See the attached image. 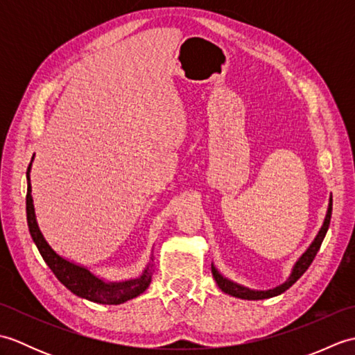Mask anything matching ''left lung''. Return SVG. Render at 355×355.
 Here are the masks:
<instances>
[{
    "label": "left lung",
    "instance_id": "1",
    "mask_svg": "<svg viewBox=\"0 0 355 355\" xmlns=\"http://www.w3.org/2000/svg\"><path fill=\"white\" fill-rule=\"evenodd\" d=\"M331 212H333V195L329 197V205H328V210H327V216L325 220H323L322 227L319 230L318 235H315L314 241L310 244V247L306 248V250L302 253V256L296 261V263L293 266L291 273L288 276V279L281 285L275 286V288L271 290H252V288H247L244 285H239L236 282L230 281L225 276H223L220 271L216 270V267L212 263V275L214 279L216 281L218 286H220L221 291H224L225 294H230L233 297H239V299H247V300H259V299H268V297H275L277 294H281L284 291H286L290 288V286L297 281V279L302 276L305 271L308 270V267L311 266L313 259L315 258V254H318L319 248L322 245V241L325 238L328 227H329V221H331Z\"/></svg>",
    "mask_w": 355,
    "mask_h": 355
}]
</instances>
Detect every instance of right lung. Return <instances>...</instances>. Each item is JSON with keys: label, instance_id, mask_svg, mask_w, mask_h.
I'll use <instances>...</instances> for the list:
<instances>
[{"label": "right lung", "instance_id": "right-lung-1", "mask_svg": "<svg viewBox=\"0 0 355 355\" xmlns=\"http://www.w3.org/2000/svg\"><path fill=\"white\" fill-rule=\"evenodd\" d=\"M33 162V157H32ZM32 162L28 164L27 169V197H26V212H27V224L30 235H32L33 243L36 244L37 250H40L42 259L50 267V270L55 273L58 281L64 286H67L73 294L76 296L92 300L96 304H105V305H119L123 304L126 300L134 299L140 296L145 291L150 279H153V266H149L143 270V273L130 281L123 282H107L101 279L99 276L93 275L87 267L78 266L69 259L62 258L58 254L50 244L45 241L42 232L40 230V225L36 221L35 215V206L32 198V184H30V168H32Z\"/></svg>", "mask_w": 355, "mask_h": 355}]
</instances>
